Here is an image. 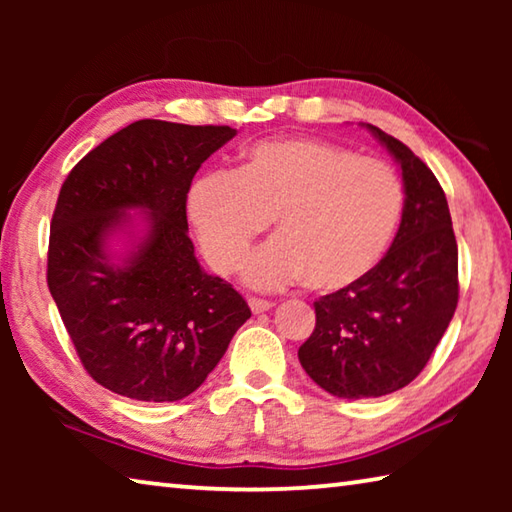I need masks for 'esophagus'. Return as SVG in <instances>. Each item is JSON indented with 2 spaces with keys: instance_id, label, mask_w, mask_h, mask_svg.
<instances>
[{
  "instance_id": "1",
  "label": "esophagus",
  "mask_w": 512,
  "mask_h": 512,
  "mask_svg": "<svg viewBox=\"0 0 512 512\" xmlns=\"http://www.w3.org/2000/svg\"><path fill=\"white\" fill-rule=\"evenodd\" d=\"M248 305H250V309H253V314H264V311L273 307V302L264 300V298H248Z\"/></svg>"
}]
</instances>
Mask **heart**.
Returning a JSON list of instances; mask_svg holds the SVG:
<instances>
[{"label":"heart","mask_w":512,"mask_h":512,"mask_svg":"<svg viewBox=\"0 0 512 512\" xmlns=\"http://www.w3.org/2000/svg\"><path fill=\"white\" fill-rule=\"evenodd\" d=\"M402 210L391 164L320 140L262 142L235 173H205L187 192V219L216 273L235 271L275 216L280 235L241 264L255 289L302 277L320 291L352 287L386 255Z\"/></svg>","instance_id":"obj_1"}]
</instances>
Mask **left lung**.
<instances>
[{
    "mask_svg": "<svg viewBox=\"0 0 512 512\" xmlns=\"http://www.w3.org/2000/svg\"><path fill=\"white\" fill-rule=\"evenodd\" d=\"M363 126L400 164L402 223L363 280L314 302V334L298 350L307 375L343 400L381 397L411 384L458 302V246L443 187L409 146Z\"/></svg>",
    "mask_w": 512,
    "mask_h": 512,
    "instance_id": "8db88e82",
    "label": "left lung"
}]
</instances>
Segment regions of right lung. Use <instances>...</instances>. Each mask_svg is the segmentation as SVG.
Listing matches in <instances>:
<instances>
[{"label":"right lung","instance_id":"right-lung-1","mask_svg":"<svg viewBox=\"0 0 512 512\" xmlns=\"http://www.w3.org/2000/svg\"><path fill=\"white\" fill-rule=\"evenodd\" d=\"M230 126L140 119L69 171L51 219L47 284L83 368L142 402L194 393L250 318L187 235V192ZM140 211V215H131Z\"/></svg>","mask_w":512,"mask_h":512}]
</instances>
